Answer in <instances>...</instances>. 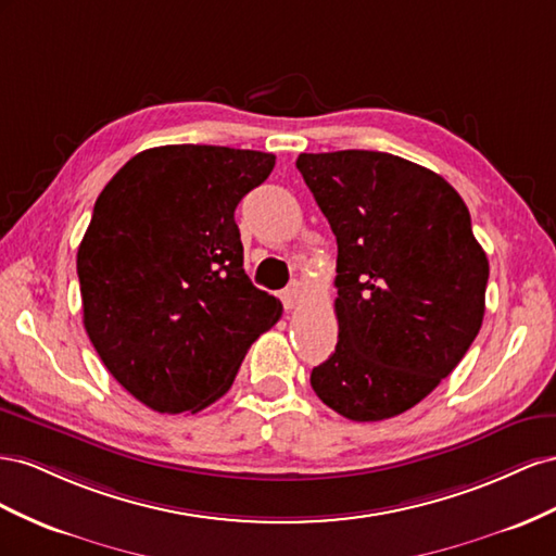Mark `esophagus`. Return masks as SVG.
I'll use <instances>...</instances> for the list:
<instances>
[{"instance_id": "esophagus-1", "label": "esophagus", "mask_w": 556, "mask_h": 556, "mask_svg": "<svg viewBox=\"0 0 556 556\" xmlns=\"http://www.w3.org/2000/svg\"><path fill=\"white\" fill-rule=\"evenodd\" d=\"M300 298H303V281L293 279L289 287L281 291V303H283V307H287V309H293L300 303Z\"/></svg>"}]
</instances>
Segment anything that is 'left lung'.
<instances>
[{"mask_svg":"<svg viewBox=\"0 0 556 556\" xmlns=\"http://www.w3.org/2000/svg\"><path fill=\"white\" fill-rule=\"evenodd\" d=\"M338 240L336 352L312 370L319 399L352 421L424 401L468 352L484 319L489 261L462 195L382 151L300 153Z\"/></svg>","mask_w":556,"mask_h":556,"instance_id":"obj_1","label":"left lung"}]
</instances>
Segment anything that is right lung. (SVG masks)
I'll use <instances>...</instances> for the list:
<instances>
[{"instance_id":"1","label":"right lung","mask_w":556,"mask_h":556,"mask_svg":"<svg viewBox=\"0 0 556 556\" xmlns=\"http://www.w3.org/2000/svg\"><path fill=\"white\" fill-rule=\"evenodd\" d=\"M275 167L263 151L172 144L130 157L76 253L84 326L106 370L165 415L218 401L281 316L251 283L235 210Z\"/></svg>"}]
</instances>
